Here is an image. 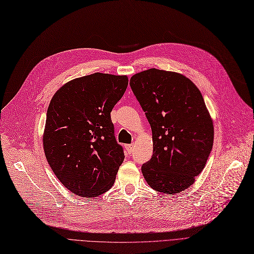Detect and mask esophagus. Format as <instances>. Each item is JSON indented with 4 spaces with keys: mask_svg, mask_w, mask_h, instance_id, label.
<instances>
[{
    "mask_svg": "<svg viewBox=\"0 0 254 254\" xmlns=\"http://www.w3.org/2000/svg\"><path fill=\"white\" fill-rule=\"evenodd\" d=\"M126 149L128 154H132L133 152V144H126Z\"/></svg>",
    "mask_w": 254,
    "mask_h": 254,
    "instance_id": "esophagus-1",
    "label": "esophagus"
}]
</instances>
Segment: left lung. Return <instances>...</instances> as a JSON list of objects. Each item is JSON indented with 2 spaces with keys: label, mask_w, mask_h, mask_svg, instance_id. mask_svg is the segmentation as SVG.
I'll use <instances>...</instances> for the list:
<instances>
[{
  "label": "left lung",
  "mask_w": 254,
  "mask_h": 254,
  "mask_svg": "<svg viewBox=\"0 0 254 254\" xmlns=\"http://www.w3.org/2000/svg\"><path fill=\"white\" fill-rule=\"evenodd\" d=\"M129 86L151 125L154 151L141 167L153 190L174 194L193 184L213 144V125L203 96L184 75L148 69Z\"/></svg>",
  "instance_id": "1"
}]
</instances>
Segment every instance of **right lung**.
<instances>
[{
  "mask_svg": "<svg viewBox=\"0 0 254 254\" xmlns=\"http://www.w3.org/2000/svg\"><path fill=\"white\" fill-rule=\"evenodd\" d=\"M127 83L126 75L94 73L64 84L50 101L43 136L46 159L74 194L97 196L115 182L125 153L111 112Z\"/></svg>",
  "mask_w": 254,
  "mask_h": 254,
  "instance_id": "1",
  "label": "right lung"
}]
</instances>
